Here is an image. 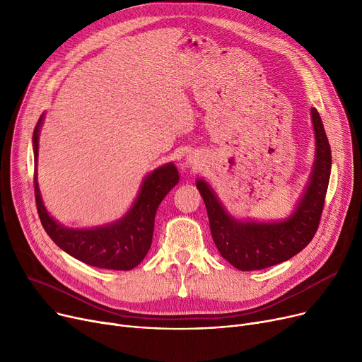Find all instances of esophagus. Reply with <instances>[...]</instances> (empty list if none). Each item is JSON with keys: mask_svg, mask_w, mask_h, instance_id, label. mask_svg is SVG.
<instances>
[{"mask_svg": "<svg viewBox=\"0 0 362 362\" xmlns=\"http://www.w3.org/2000/svg\"><path fill=\"white\" fill-rule=\"evenodd\" d=\"M202 163V157L199 154H197V152H189V154L186 156V164L189 167H199Z\"/></svg>", "mask_w": 362, "mask_h": 362, "instance_id": "esophagus-1", "label": "esophagus"}]
</instances>
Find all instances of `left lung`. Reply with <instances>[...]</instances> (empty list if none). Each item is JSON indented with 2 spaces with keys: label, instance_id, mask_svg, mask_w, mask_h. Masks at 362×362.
Wrapping results in <instances>:
<instances>
[{
  "label": "left lung",
  "instance_id": "8db88e82",
  "mask_svg": "<svg viewBox=\"0 0 362 362\" xmlns=\"http://www.w3.org/2000/svg\"><path fill=\"white\" fill-rule=\"evenodd\" d=\"M315 158L310 180L291 216L279 221L239 220L224 210L204 179L197 187L205 202L213 240L224 259L240 272L272 267L300 252L314 238L330 179L332 151L320 114L311 108Z\"/></svg>",
  "mask_w": 362,
  "mask_h": 362
}]
</instances>
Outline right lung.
<instances>
[{
	"label": "right lung",
	"mask_w": 362,
	"mask_h": 362,
	"mask_svg": "<svg viewBox=\"0 0 362 362\" xmlns=\"http://www.w3.org/2000/svg\"><path fill=\"white\" fill-rule=\"evenodd\" d=\"M42 122L44 114L35 126L32 144L36 208L45 232L59 248L92 267L124 272L135 269L151 248L158 205L179 182L176 165L168 163L146 175L135 202L122 218L110 224L89 227V229H73L49 216L44 205L40 186H37L36 165Z\"/></svg>",
	"instance_id": "right-lung-1"
}]
</instances>
